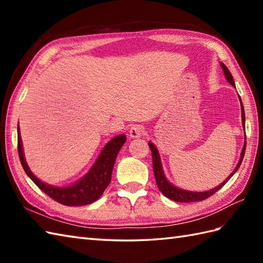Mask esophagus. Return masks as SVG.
Masks as SVG:
<instances>
[{
    "instance_id": "esophagus-1",
    "label": "esophagus",
    "mask_w": 263,
    "mask_h": 263,
    "mask_svg": "<svg viewBox=\"0 0 263 263\" xmlns=\"http://www.w3.org/2000/svg\"><path fill=\"white\" fill-rule=\"evenodd\" d=\"M144 128L141 125H133L130 128V137L131 138H140L143 136Z\"/></svg>"
}]
</instances>
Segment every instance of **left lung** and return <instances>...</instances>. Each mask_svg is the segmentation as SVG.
Segmentation results:
<instances>
[{"label":"left lung","instance_id":"1","mask_svg":"<svg viewBox=\"0 0 263 263\" xmlns=\"http://www.w3.org/2000/svg\"><path fill=\"white\" fill-rule=\"evenodd\" d=\"M220 66H221L222 71H224V74H225V78L227 79V81L230 82L232 86L235 87V82H234L233 76L230 72V70L227 69V66L222 62H220ZM239 102H241V109H242V124H243V127L245 130V114H244V107H243L241 98H239ZM148 144L150 147V150H152V155H153V168H154V174L156 177V183H157V186L160 190V192L163 193L165 197H167L173 201H176V202H197V201H202V200H205L206 198L211 197V195L216 193L218 190H220L222 186H224L225 184L230 181V178L237 172L239 166H241V164H242V160H243L244 154H245V148H247V137H245V142H244V146H243L242 153H241V157H239V160L235 167V170H234L232 174L228 176L224 182L220 183L217 187L209 190V191H203V192L187 191V190H182L180 187H176L173 185L172 183H170L164 174V170H163V166H161V161H160L159 153H158L157 148L155 147V144L153 142H149Z\"/></svg>","mask_w":263,"mask_h":263}]
</instances>
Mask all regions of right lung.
<instances>
[{
    "mask_svg": "<svg viewBox=\"0 0 263 263\" xmlns=\"http://www.w3.org/2000/svg\"><path fill=\"white\" fill-rule=\"evenodd\" d=\"M125 141L126 137L124 135H120L111 139L108 143H106L99 157L85 176L70 186L59 187L42 182L29 170L25 159L18 125V154L26 174L44 193H46L48 197L64 205H87L102 197V194L110 182L117 154Z\"/></svg>",
    "mask_w": 263,
    "mask_h": 263,
    "instance_id": "obj_1",
    "label": "right lung"
}]
</instances>
